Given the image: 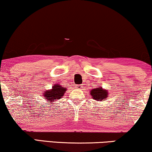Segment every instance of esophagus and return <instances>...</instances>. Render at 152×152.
<instances>
[{"label": "esophagus", "mask_w": 152, "mask_h": 152, "mask_svg": "<svg viewBox=\"0 0 152 152\" xmlns=\"http://www.w3.org/2000/svg\"><path fill=\"white\" fill-rule=\"evenodd\" d=\"M76 88H78V89H81V88H82V84L77 85V86H76Z\"/></svg>", "instance_id": "34e87169"}]
</instances>
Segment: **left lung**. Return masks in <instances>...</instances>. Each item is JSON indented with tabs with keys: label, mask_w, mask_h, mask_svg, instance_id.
<instances>
[{
	"label": "left lung",
	"mask_w": 152,
	"mask_h": 152,
	"mask_svg": "<svg viewBox=\"0 0 152 152\" xmlns=\"http://www.w3.org/2000/svg\"><path fill=\"white\" fill-rule=\"evenodd\" d=\"M90 94L94 99L97 101L104 100L109 96V93L107 90L102 88V87H99L97 88H93L91 91Z\"/></svg>",
	"instance_id": "obj_1"
}]
</instances>
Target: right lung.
I'll use <instances>...</instances> for the list:
<instances>
[{
	"instance_id": "add662e5",
	"label": "right lung",
	"mask_w": 152,
	"mask_h": 152,
	"mask_svg": "<svg viewBox=\"0 0 152 152\" xmlns=\"http://www.w3.org/2000/svg\"><path fill=\"white\" fill-rule=\"evenodd\" d=\"M66 90H67V88H63L61 85L55 84L53 86L52 89L45 91V93H43V96L45 97V99L47 101H49L51 103V104H53L52 102L61 99L64 96Z\"/></svg>"
}]
</instances>
